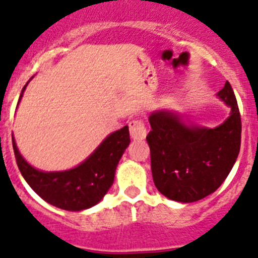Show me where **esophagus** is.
Returning a JSON list of instances; mask_svg holds the SVG:
<instances>
[{
	"instance_id": "esophagus-1",
	"label": "esophagus",
	"mask_w": 258,
	"mask_h": 258,
	"mask_svg": "<svg viewBox=\"0 0 258 258\" xmlns=\"http://www.w3.org/2000/svg\"><path fill=\"white\" fill-rule=\"evenodd\" d=\"M130 134L134 140H144L146 137V127L141 119L130 122Z\"/></svg>"
}]
</instances>
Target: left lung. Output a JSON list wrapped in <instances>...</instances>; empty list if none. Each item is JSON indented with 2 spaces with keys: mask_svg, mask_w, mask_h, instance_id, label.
<instances>
[{
  "mask_svg": "<svg viewBox=\"0 0 258 258\" xmlns=\"http://www.w3.org/2000/svg\"><path fill=\"white\" fill-rule=\"evenodd\" d=\"M230 108L229 117L216 127L199 126L173 109L149 115L146 136L151 173L158 191L177 202H195L215 192L232 170L240 149V114L230 84L216 93Z\"/></svg>",
  "mask_w": 258,
  "mask_h": 258,
  "instance_id": "obj_1",
  "label": "left lung"
}]
</instances>
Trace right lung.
<instances>
[{
  "mask_svg": "<svg viewBox=\"0 0 258 258\" xmlns=\"http://www.w3.org/2000/svg\"><path fill=\"white\" fill-rule=\"evenodd\" d=\"M30 80L21 90L18 105ZM130 141L128 126H124L108 135L99 146L76 167L44 172L26 162L19 151L13 135L16 163L26 183L48 204L67 211L86 210L102 201L114 182L115 169Z\"/></svg>",
  "mask_w": 258,
  "mask_h": 258,
  "instance_id": "1",
  "label": "right lung"
}]
</instances>
